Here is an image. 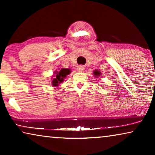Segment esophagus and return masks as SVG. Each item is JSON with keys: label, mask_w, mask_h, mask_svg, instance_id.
Listing matches in <instances>:
<instances>
[{"label": "esophagus", "mask_w": 155, "mask_h": 155, "mask_svg": "<svg viewBox=\"0 0 155 155\" xmlns=\"http://www.w3.org/2000/svg\"><path fill=\"white\" fill-rule=\"evenodd\" d=\"M77 69L78 71H79V72H82V71L84 70V67L82 66V65H80V66H78L77 67Z\"/></svg>", "instance_id": "1"}]
</instances>
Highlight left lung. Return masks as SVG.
<instances>
[{
  "mask_svg": "<svg viewBox=\"0 0 155 155\" xmlns=\"http://www.w3.org/2000/svg\"><path fill=\"white\" fill-rule=\"evenodd\" d=\"M94 75H95V77H96V76H100L101 73L98 71H94Z\"/></svg>",
  "mask_w": 155,
  "mask_h": 155,
  "instance_id": "obj_1",
  "label": "left lung"
}]
</instances>
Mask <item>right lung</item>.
Here are the masks:
<instances>
[{"mask_svg": "<svg viewBox=\"0 0 155 155\" xmlns=\"http://www.w3.org/2000/svg\"><path fill=\"white\" fill-rule=\"evenodd\" d=\"M70 73H71V70L68 68L67 69L62 68L59 73L56 72V76L53 79L52 82H51V84H52L53 86L54 87L59 86V84H60V83L64 81V78H66V75H68Z\"/></svg>", "mask_w": 155, "mask_h": 155, "instance_id": "obj_1", "label": "right lung"}]
</instances>
